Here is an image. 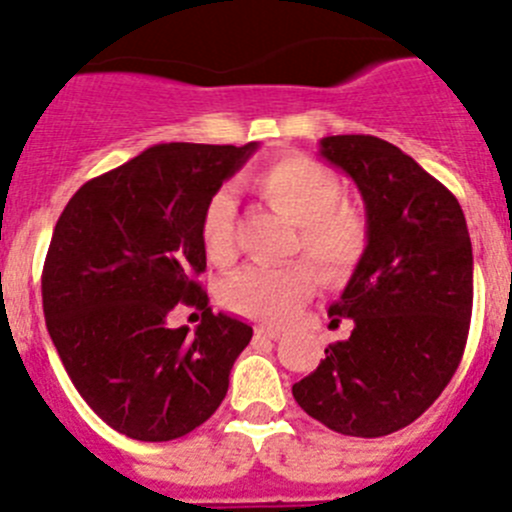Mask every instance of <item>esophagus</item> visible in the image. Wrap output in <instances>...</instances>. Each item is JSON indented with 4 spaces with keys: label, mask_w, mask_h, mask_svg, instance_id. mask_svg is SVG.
I'll use <instances>...</instances> for the list:
<instances>
[{
    "label": "esophagus",
    "mask_w": 512,
    "mask_h": 512,
    "mask_svg": "<svg viewBox=\"0 0 512 512\" xmlns=\"http://www.w3.org/2000/svg\"><path fill=\"white\" fill-rule=\"evenodd\" d=\"M256 337H269V340H279V330H269V327H256Z\"/></svg>",
    "instance_id": "obj_1"
}]
</instances>
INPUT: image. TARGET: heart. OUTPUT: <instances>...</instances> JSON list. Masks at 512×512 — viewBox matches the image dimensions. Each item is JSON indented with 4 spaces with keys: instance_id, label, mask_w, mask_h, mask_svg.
<instances>
[{
    "instance_id": "1",
    "label": "heart",
    "mask_w": 512,
    "mask_h": 512,
    "mask_svg": "<svg viewBox=\"0 0 512 512\" xmlns=\"http://www.w3.org/2000/svg\"><path fill=\"white\" fill-rule=\"evenodd\" d=\"M251 187L276 213L299 225L297 251L322 284H342L355 274L368 251L370 225L358 205L342 200V182L330 167L289 154L261 167ZM200 241L213 264L228 266L236 259V203L228 192H215L205 203ZM312 289L314 275L304 264L248 266L225 281L223 304L248 320L281 325L292 320Z\"/></svg>"
}]
</instances>
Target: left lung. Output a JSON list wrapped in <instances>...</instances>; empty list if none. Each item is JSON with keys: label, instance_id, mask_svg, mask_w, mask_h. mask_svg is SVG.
Wrapping results in <instances>:
<instances>
[{"label": "left lung", "instance_id": "8db88e82", "mask_svg": "<svg viewBox=\"0 0 512 512\" xmlns=\"http://www.w3.org/2000/svg\"><path fill=\"white\" fill-rule=\"evenodd\" d=\"M358 185L370 243L327 314L353 322L294 383V401L345 437H386L442 396L472 317V243L452 192L409 154L370 134L320 142Z\"/></svg>", "mask_w": 512, "mask_h": 512}]
</instances>
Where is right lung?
Returning <instances> with one entry per match:
<instances>
[{
  "instance_id": "1",
  "label": "right lung",
  "mask_w": 512,
  "mask_h": 512,
  "mask_svg": "<svg viewBox=\"0 0 512 512\" xmlns=\"http://www.w3.org/2000/svg\"><path fill=\"white\" fill-rule=\"evenodd\" d=\"M259 144L170 142L88 180L55 223L42 312L70 381L111 429L170 442L208 421L253 330L208 307L200 215ZM177 303L204 320L172 331Z\"/></svg>"
}]
</instances>
